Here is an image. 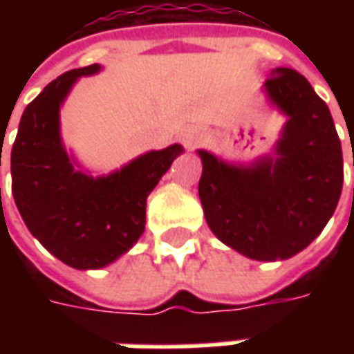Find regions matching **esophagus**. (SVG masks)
Instances as JSON below:
<instances>
[{
    "mask_svg": "<svg viewBox=\"0 0 354 354\" xmlns=\"http://www.w3.org/2000/svg\"><path fill=\"white\" fill-rule=\"evenodd\" d=\"M201 140H203V132L199 129H195V127H189V129H185V132L182 134V142H184V146L187 149H193V147L199 144Z\"/></svg>",
    "mask_w": 354,
    "mask_h": 354,
    "instance_id": "34e87169",
    "label": "esophagus"
}]
</instances>
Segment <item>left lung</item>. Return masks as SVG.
<instances>
[{
	"label": "left lung",
	"mask_w": 354,
	"mask_h": 354,
	"mask_svg": "<svg viewBox=\"0 0 354 354\" xmlns=\"http://www.w3.org/2000/svg\"><path fill=\"white\" fill-rule=\"evenodd\" d=\"M263 93L286 117L274 149L248 165L197 149L199 199L223 245L277 261L301 252L326 227L342 195L343 155L326 102L301 73L277 68Z\"/></svg>",
	"instance_id": "8db88e82"
}]
</instances>
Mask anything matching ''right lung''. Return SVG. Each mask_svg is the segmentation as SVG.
I'll return each instance as SVG.
<instances>
[{
  "label": "right lung",
  "instance_id": "obj_1",
  "mask_svg": "<svg viewBox=\"0 0 354 354\" xmlns=\"http://www.w3.org/2000/svg\"><path fill=\"white\" fill-rule=\"evenodd\" d=\"M100 70V64L72 70L43 88L24 109L11 149L12 197L22 220L73 269H102L136 245L146 230L147 195L184 153L172 144L104 176L81 169L62 144L60 108L80 77Z\"/></svg>",
  "mask_w": 354,
  "mask_h": 354
}]
</instances>
